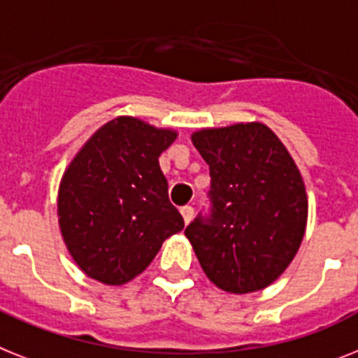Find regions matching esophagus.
I'll return each instance as SVG.
<instances>
[{
  "mask_svg": "<svg viewBox=\"0 0 358 358\" xmlns=\"http://www.w3.org/2000/svg\"><path fill=\"white\" fill-rule=\"evenodd\" d=\"M180 213H182V216H184V222L185 224H189V222L193 220V215H194V209L191 206H185L180 209Z\"/></svg>",
  "mask_w": 358,
  "mask_h": 358,
  "instance_id": "1",
  "label": "esophagus"
}]
</instances>
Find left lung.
<instances>
[{
  "mask_svg": "<svg viewBox=\"0 0 358 358\" xmlns=\"http://www.w3.org/2000/svg\"><path fill=\"white\" fill-rule=\"evenodd\" d=\"M191 140L211 173V216L185 229L203 273L233 295L271 286L293 262L308 224L295 160L260 122L200 129Z\"/></svg>",
  "mask_w": 358,
  "mask_h": 358,
  "instance_id": "left-lung-1",
  "label": "left lung"
}]
</instances>
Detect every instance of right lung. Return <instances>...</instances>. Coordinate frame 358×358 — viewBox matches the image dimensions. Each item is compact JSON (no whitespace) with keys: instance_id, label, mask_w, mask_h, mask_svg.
I'll use <instances>...</instances> for the list:
<instances>
[{"instance_id":"add662e5","label":"right lung","mask_w":358,"mask_h":358,"mask_svg":"<svg viewBox=\"0 0 358 358\" xmlns=\"http://www.w3.org/2000/svg\"><path fill=\"white\" fill-rule=\"evenodd\" d=\"M176 136L174 129L118 116L83 143L63 173L59 231L72 260L92 280L127 284L184 229L158 162Z\"/></svg>"}]
</instances>
